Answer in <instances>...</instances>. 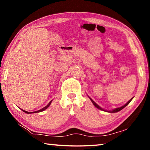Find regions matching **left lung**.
Returning <instances> with one entry per match:
<instances>
[{
    "instance_id": "obj_1",
    "label": "left lung",
    "mask_w": 150,
    "mask_h": 150,
    "mask_svg": "<svg viewBox=\"0 0 150 150\" xmlns=\"http://www.w3.org/2000/svg\"><path fill=\"white\" fill-rule=\"evenodd\" d=\"M132 98H131V99L130 100H129L128 101V103H127L126 104V105H124V106H121V107H120V108H116V109H115V110H111V111H106V110H104V109H103L102 108H100V106H98V105H96V104L95 103V102H94V101L92 100V99H91V98H90V99H91V101H92V103H93V105H95V106H96V108H98V109H100V110H105V111H106V112H112H112H118V111H120V110H122V109H123L124 107H126V106H127V105H128V104L129 103H130V101L132 100Z\"/></svg>"
}]
</instances>
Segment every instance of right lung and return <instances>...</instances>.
I'll return each mask as SVG.
<instances>
[{"mask_svg":"<svg viewBox=\"0 0 150 150\" xmlns=\"http://www.w3.org/2000/svg\"><path fill=\"white\" fill-rule=\"evenodd\" d=\"M51 102H52V100L50 101V102L49 103V104H48V105H47V106H45V107H44L43 108H42V109H40V110H38V111H35V112H27V111H25V110H22V111H24V112H26V113H27V114H32V113H36V112H42V111H44V110H45V109H46L48 106H49L50 105V104H51Z\"/></svg>","mask_w":150,"mask_h":150,"instance_id":"1","label":"right lung"}]
</instances>
